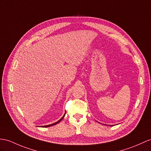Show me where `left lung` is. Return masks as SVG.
<instances>
[{
    "label": "left lung",
    "instance_id": "left-lung-1",
    "mask_svg": "<svg viewBox=\"0 0 151 151\" xmlns=\"http://www.w3.org/2000/svg\"><path fill=\"white\" fill-rule=\"evenodd\" d=\"M110 126H112V125H110Z\"/></svg>",
    "mask_w": 151,
    "mask_h": 151
}]
</instances>
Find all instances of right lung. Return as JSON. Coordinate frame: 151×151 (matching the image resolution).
Returning <instances> with one entry per match:
<instances>
[{
	"mask_svg": "<svg viewBox=\"0 0 151 151\" xmlns=\"http://www.w3.org/2000/svg\"><path fill=\"white\" fill-rule=\"evenodd\" d=\"M65 114H66V112L65 113V114H64V115L61 117V119H60L58 121H57L56 122H54V123H53V124H49V125H47V126H40V127H50V126H54V125H56V124H58L59 122H60V121H61V120H63V119L64 118V116H65Z\"/></svg>",
	"mask_w": 151,
	"mask_h": 151,
	"instance_id": "right-lung-1",
	"label": "right lung"
}]
</instances>
